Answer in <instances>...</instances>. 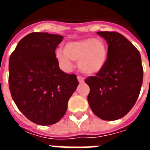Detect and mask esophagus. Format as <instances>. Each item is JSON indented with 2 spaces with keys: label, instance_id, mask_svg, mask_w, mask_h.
Segmentation results:
<instances>
[{
  "label": "esophagus",
  "instance_id": "1",
  "mask_svg": "<svg viewBox=\"0 0 150 150\" xmlns=\"http://www.w3.org/2000/svg\"><path fill=\"white\" fill-rule=\"evenodd\" d=\"M77 79H78L79 83H83V82H84V79L83 78V77H81V76H78Z\"/></svg>",
  "mask_w": 150,
  "mask_h": 150
}]
</instances>
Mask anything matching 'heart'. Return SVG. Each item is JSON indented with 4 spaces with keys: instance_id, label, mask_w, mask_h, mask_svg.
Listing matches in <instances>:
<instances>
[{
    "instance_id": "b5f03b06",
    "label": "heart",
    "mask_w": 150,
    "mask_h": 150,
    "mask_svg": "<svg viewBox=\"0 0 150 150\" xmlns=\"http://www.w3.org/2000/svg\"><path fill=\"white\" fill-rule=\"evenodd\" d=\"M64 50H57L55 56L60 66L66 71L72 68L73 60L78 61V67L83 73L96 75L104 68L107 62V46L100 38H87L69 42Z\"/></svg>"
}]
</instances>
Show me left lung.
Masks as SVG:
<instances>
[{
	"mask_svg": "<svg viewBox=\"0 0 150 150\" xmlns=\"http://www.w3.org/2000/svg\"><path fill=\"white\" fill-rule=\"evenodd\" d=\"M106 40L108 59L104 68L96 76L85 79L89 86V106L96 116L104 120H116L132 109L141 91L143 67L137 49L122 34L100 31Z\"/></svg>",
	"mask_w": 150,
	"mask_h": 150,
	"instance_id": "obj_1",
	"label": "left lung"
}]
</instances>
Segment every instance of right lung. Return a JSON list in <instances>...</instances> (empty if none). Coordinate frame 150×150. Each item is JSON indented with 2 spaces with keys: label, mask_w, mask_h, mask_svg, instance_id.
Here are the masks:
<instances>
[{
  "label": "right lung",
  "mask_w": 150,
  "mask_h": 150,
  "mask_svg": "<svg viewBox=\"0 0 150 150\" xmlns=\"http://www.w3.org/2000/svg\"><path fill=\"white\" fill-rule=\"evenodd\" d=\"M63 37L34 32L18 42L8 62V85L18 109L40 125L57 123L79 85L76 75L59 68L55 49Z\"/></svg>",
  "instance_id": "1"
}]
</instances>
